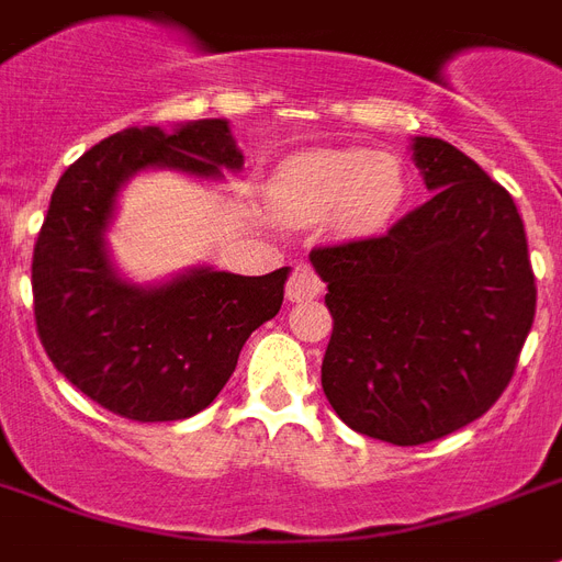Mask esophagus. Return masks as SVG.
<instances>
[{
  "mask_svg": "<svg viewBox=\"0 0 562 562\" xmlns=\"http://www.w3.org/2000/svg\"><path fill=\"white\" fill-rule=\"evenodd\" d=\"M321 291H324V280L315 273V268L306 262L294 265V271H291L289 282H285V297L291 303H300V300L318 297Z\"/></svg>",
  "mask_w": 562,
  "mask_h": 562,
  "instance_id": "34e87169",
  "label": "esophagus"
}]
</instances>
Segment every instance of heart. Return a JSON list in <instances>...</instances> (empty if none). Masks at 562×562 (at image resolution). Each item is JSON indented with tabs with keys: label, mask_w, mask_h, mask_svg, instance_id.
Instances as JSON below:
<instances>
[{
	"label": "heart",
	"mask_w": 562,
	"mask_h": 562,
	"mask_svg": "<svg viewBox=\"0 0 562 562\" xmlns=\"http://www.w3.org/2000/svg\"><path fill=\"white\" fill-rule=\"evenodd\" d=\"M273 203L289 217L341 214L350 229L383 226L406 194L404 167L371 149H321L289 158L273 173Z\"/></svg>",
	"instance_id": "heart-1"
}]
</instances>
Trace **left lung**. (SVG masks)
<instances>
[{
    "instance_id": "obj_1",
    "label": "left lung",
    "mask_w": 562,
    "mask_h": 562,
    "mask_svg": "<svg viewBox=\"0 0 562 562\" xmlns=\"http://www.w3.org/2000/svg\"><path fill=\"white\" fill-rule=\"evenodd\" d=\"M427 203L383 235L310 252L333 336L321 385L341 422L424 445L481 418L507 389L537 312L521 214L439 138H415Z\"/></svg>"
}]
</instances>
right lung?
Masks as SVG:
<instances>
[{
	"mask_svg": "<svg viewBox=\"0 0 562 562\" xmlns=\"http://www.w3.org/2000/svg\"><path fill=\"white\" fill-rule=\"evenodd\" d=\"M241 165L226 120H196L173 135L123 128L58 179L34 241V324L53 366L102 409L132 422L191 418L233 376L252 329L280 312L289 268L265 277L200 268L138 289L105 256L102 233L132 173L221 177V167Z\"/></svg>",
	"mask_w": 562,
	"mask_h": 562,
	"instance_id": "add662e5",
	"label": "right lung"
}]
</instances>
